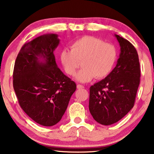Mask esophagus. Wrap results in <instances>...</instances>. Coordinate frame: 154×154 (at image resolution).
Returning <instances> with one entry per match:
<instances>
[{
  "instance_id": "34e87169",
  "label": "esophagus",
  "mask_w": 154,
  "mask_h": 154,
  "mask_svg": "<svg viewBox=\"0 0 154 154\" xmlns=\"http://www.w3.org/2000/svg\"><path fill=\"white\" fill-rule=\"evenodd\" d=\"M77 88L78 89H82V88H84V86H82V85H80V84H77Z\"/></svg>"
}]
</instances>
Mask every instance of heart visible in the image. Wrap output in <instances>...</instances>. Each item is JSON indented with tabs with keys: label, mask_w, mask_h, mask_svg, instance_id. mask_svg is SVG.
<instances>
[{
	"label": "heart",
	"mask_w": 154,
	"mask_h": 154,
	"mask_svg": "<svg viewBox=\"0 0 154 154\" xmlns=\"http://www.w3.org/2000/svg\"><path fill=\"white\" fill-rule=\"evenodd\" d=\"M71 50L64 48L60 53V61L68 75L73 76L82 62V69L75 76L81 83L92 81L94 77L100 79L108 76L116 59L114 45L90 35L75 40Z\"/></svg>",
	"instance_id": "1"
}]
</instances>
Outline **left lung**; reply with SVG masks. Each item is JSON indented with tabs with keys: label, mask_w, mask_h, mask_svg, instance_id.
I'll list each match as a JSON object with an SVG mask.
<instances>
[{
	"label": "left lung",
	"mask_w": 154,
	"mask_h": 154,
	"mask_svg": "<svg viewBox=\"0 0 154 154\" xmlns=\"http://www.w3.org/2000/svg\"><path fill=\"white\" fill-rule=\"evenodd\" d=\"M114 36L121 48L116 66L105 79L90 88V112L103 125L116 123L132 109L140 84L137 51L128 40L116 34Z\"/></svg>",
	"instance_id": "left-lung-1"
}]
</instances>
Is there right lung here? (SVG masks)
Listing matches in <instances>:
<instances>
[{"instance_id":"1","label":"right lung","mask_w":154,"mask_h":154,"mask_svg":"<svg viewBox=\"0 0 154 154\" xmlns=\"http://www.w3.org/2000/svg\"><path fill=\"white\" fill-rule=\"evenodd\" d=\"M60 41L55 33L33 39L21 48L14 65V89L21 108L46 127L62 119L77 88L56 64L54 51Z\"/></svg>"}]
</instances>
